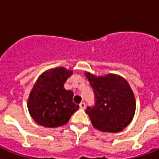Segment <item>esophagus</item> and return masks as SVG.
Segmentation results:
<instances>
[{
    "label": "esophagus",
    "instance_id": "1",
    "mask_svg": "<svg viewBox=\"0 0 159 159\" xmlns=\"http://www.w3.org/2000/svg\"><path fill=\"white\" fill-rule=\"evenodd\" d=\"M80 107L81 108V109H85L86 108V104H85V102H80Z\"/></svg>",
    "mask_w": 159,
    "mask_h": 159
}]
</instances>
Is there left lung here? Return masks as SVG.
<instances>
[{"instance_id":"1","label":"left lung","mask_w":159,"mask_h":159,"mask_svg":"<svg viewBox=\"0 0 159 159\" xmlns=\"http://www.w3.org/2000/svg\"><path fill=\"white\" fill-rule=\"evenodd\" d=\"M94 90L95 104L86 113L92 126L102 132L117 133L127 127L134 118L136 102L134 92L123 77L116 74L93 75L85 71Z\"/></svg>"}]
</instances>
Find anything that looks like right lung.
Masks as SVG:
<instances>
[{"label": "right lung", "instance_id": "add662e5", "mask_svg": "<svg viewBox=\"0 0 159 159\" xmlns=\"http://www.w3.org/2000/svg\"><path fill=\"white\" fill-rule=\"evenodd\" d=\"M72 73V70L57 67L38 77L27 102L31 117L38 125L47 128L64 126L79 109L72 101L73 92L64 87Z\"/></svg>", "mask_w": 159, "mask_h": 159}]
</instances>
